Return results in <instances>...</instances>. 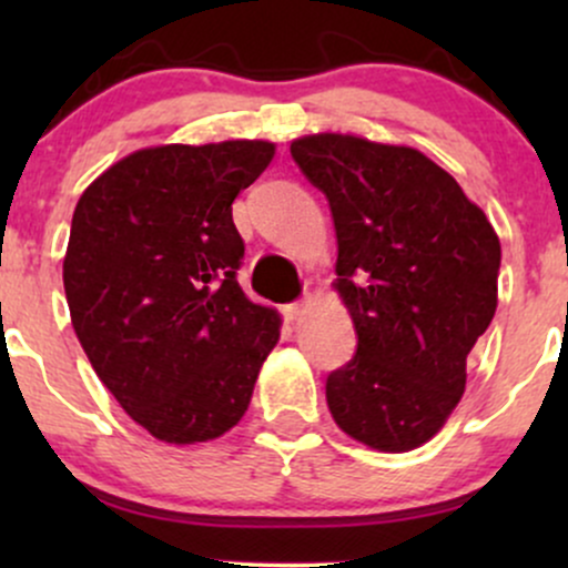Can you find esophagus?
Masks as SVG:
<instances>
[{
  "label": "esophagus",
  "instance_id": "esophagus-1",
  "mask_svg": "<svg viewBox=\"0 0 568 568\" xmlns=\"http://www.w3.org/2000/svg\"><path fill=\"white\" fill-rule=\"evenodd\" d=\"M310 293H306V296L302 298V302H293V304H285V317H288V321H298V317L304 315V310H306V304H310Z\"/></svg>",
  "mask_w": 568,
  "mask_h": 568
}]
</instances>
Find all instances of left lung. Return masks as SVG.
I'll use <instances>...</instances> for the list:
<instances>
[{
    "label": "left lung",
    "instance_id": "obj_1",
    "mask_svg": "<svg viewBox=\"0 0 568 568\" xmlns=\"http://www.w3.org/2000/svg\"><path fill=\"white\" fill-rule=\"evenodd\" d=\"M291 158L334 216L336 291L357 352L325 382L334 422L379 452H410L465 393L467 355L497 312L501 247L486 213L410 146L304 135Z\"/></svg>",
    "mask_w": 568,
    "mask_h": 568
}]
</instances>
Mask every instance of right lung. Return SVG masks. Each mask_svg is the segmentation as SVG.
I'll return each mask as SVG.
<instances>
[{
  "instance_id": "obj_1",
  "label": "right lung",
  "mask_w": 568,
  "mask_h": 568,
  "mask_svg": "<svg viewBox=\"0 0 568 568\" xmlns=\"http://www.w3.org/2000/svg\"><path fill=\"white\" fill-rule=\"evenodd\" d=\"M270 141L168 143L114 162L71 219L63 288L98 379L158 440L186 446L243 419L280 315L237 283L232 202Z\"/></svg>"
}]
</instances>
